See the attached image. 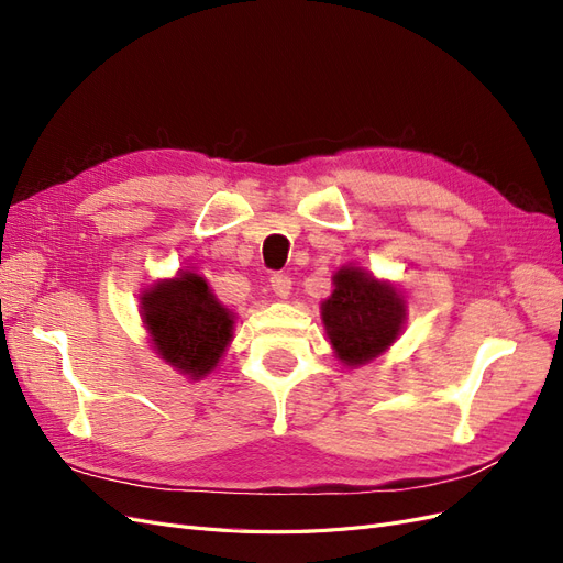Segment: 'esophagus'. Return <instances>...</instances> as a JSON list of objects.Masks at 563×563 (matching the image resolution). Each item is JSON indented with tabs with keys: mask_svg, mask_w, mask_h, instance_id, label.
<instances>
[{
	"mask_svg": "<svg viewBox=\"0 0 563 563\" xmlns=\"http://www.w3.org/2000/svg\"><path fill=\"white\" fill-rule=\"evenodd\" d=\"M269 286H272V291H275V296H279V298L291 296V279H288L286 275H272Z\"/></svg>",
	"mask_w": 563,
	"mask_h": 563,
	"instance_id": "obj_1",
	"label": "esophagus"
}]
</instances>
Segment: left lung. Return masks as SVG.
Here are the masks:
<instances>
[{"label": "left lung", "instance_id": "8db88e82", "mask_svg": "<svg viewBox=\"0 0 563 563\" xmlns=\"http://www.w3.org/2000/svg\"><path fill=\"white\" fill-rule=\"evenodd\" d=\"M321 321L338 360L362 366L399 338L406 302L389 282H378L356 265H343L333 275V294L321 302Z\"/></svg>", "mask_w": 563, "mask_h": 563}]
</instances>
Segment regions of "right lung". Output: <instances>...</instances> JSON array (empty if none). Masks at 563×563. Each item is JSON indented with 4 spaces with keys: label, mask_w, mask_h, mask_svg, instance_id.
Segmentation results:
<instances>
[{
    "label": "right lung",
    "mask_w": 563,
    "mask_h": 563,
    "mask_svg": "<svg viewBox=\"0 0 563 563\" xmlns=\"http://www.w3.org/2000/svg\"><path fill=\"white\" fill-rule=\"evenodd\" d=\"M141 317L157 354L190 380L211 373L232 340L234 314L192 269L152 284L141 298Z\"/></svg>",
    "instance_id": "right-lung-1"
}]
</instances>
